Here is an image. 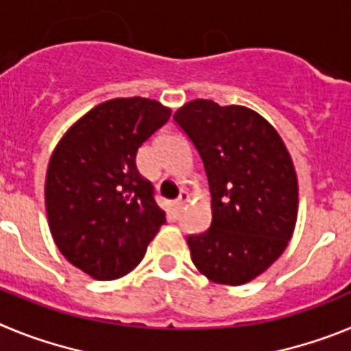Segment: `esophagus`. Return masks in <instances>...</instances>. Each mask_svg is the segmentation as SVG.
<instances>
[{"mask_svg": "<svg viewBox=\"0 0 351 351\" xmlns=\"http://www.w3.org/2000/svg\"><path fill=\"white\" fill-rule=\"evenodd\" d=\"M188 198H190V195H188V191L182 190L181 193H179V197L173 200V209L176 210H181L182 206H184L186 202H188Z\"/></svg>", "mask_w": 351, "mask_h": 351, "instance_id": "1", "label": "esophagus"}]
</instances>
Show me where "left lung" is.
I'll return each instance as SVG.
<instances>
[{"instance_id":"1","label":"left lung","mask_w":351,"mask_h":351,"mask_svg":"<svg viewBox=\"0 0 351 351\" xmlns=\"http://www.w3.org/2000/svg\"><path fill=\"white\" fill-rule=\"evenodd\" d=\"M173 119L204 161L209 230L190 235L195 267L219 285L250 283L280 258L293 235L299 184L280 133L243 105L193 100Z\"/></svg>"}]
</instances>
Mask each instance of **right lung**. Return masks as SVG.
Segmentation results:
<instances>
[{
  "label": "right lung",
  "mask_w": 351,
  "mask_h": 351,
  "mask_svg": "<svg viewBox=\"0 0 351 351\" xmlns=\"http://www.w3.org/2000/svg\"><path fill=\"white\" fill-rule=\"evenodd\" d=\"M170 114L156 100L114 98L84 114L56 145L45 178L49 228L64 258L95 280L132 272L165 223L135 158Z\"/></svg>",
  "instance_id": "1"
}]
</instances>
